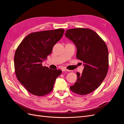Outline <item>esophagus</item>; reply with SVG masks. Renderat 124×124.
Returning <instances> with one entry per match:
<instances>
[{"instance_id":"34e87169","label":"esophagus","mask_w":124,"mask_h":124,"mask_svg":"<svg viewBox=\"0 0 124 124\" xmlns=\"http://www.w3.org/2000/svg\"><path fill=\"white\" fill-rule=\"evenodd\" d=\"M62 71H70V70L65 69V68H63V69H62Z\"/></svg>"}]
</instances>
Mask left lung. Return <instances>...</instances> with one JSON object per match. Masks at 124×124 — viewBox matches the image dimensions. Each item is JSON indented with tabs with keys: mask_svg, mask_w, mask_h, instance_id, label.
<instances>
[{
	"mask_svg": "<svg viewBox=\"0 0 124 124\" xmlns=\"http://www.w3.org/2000/svg\"><path fill=\"white\" fill-rule=\"evenodd\" d=\"M65 35L77 47L76 57L84 63L83 73L77 72V80L70 90L81 95L91 93L101 85L108 71L107 45L95 31L87 28L70 29Z\"/></svg>",
	"mask_w": 124,
	"mask_h": 124,
	"instance_id": "obj_1",
	"label": "left lung"
}]
</instances>
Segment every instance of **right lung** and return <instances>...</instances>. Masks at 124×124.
<instances>
[{
    "mask_svg": "<svg viewBox=\"0 0 124 124\" xmlns=\"http://www.w3.org/2000/svg\"><path fill=\"white\" fill-rule=\"evenodd\" d=\"M63 29L29 34L16 49L14 68L20 83L33 95L41 96L49 93L62 71L42 65L53 47L63 35Z\"/></svg>",
    "mask_w": 124,
    "mask_h": 124,
    "instance_id": "add662e5",
    "label": "right lung"
}]
</instances>
